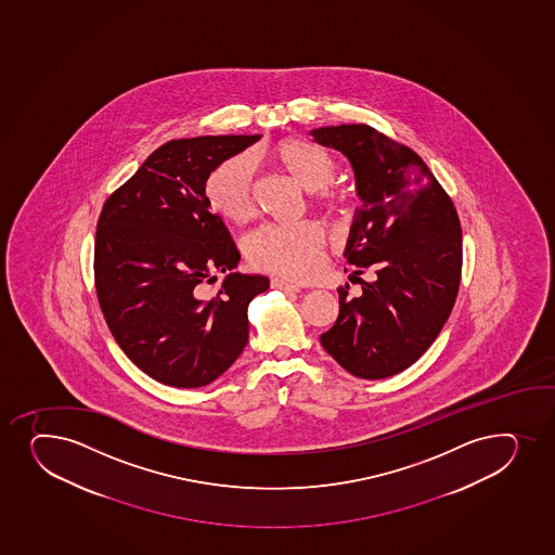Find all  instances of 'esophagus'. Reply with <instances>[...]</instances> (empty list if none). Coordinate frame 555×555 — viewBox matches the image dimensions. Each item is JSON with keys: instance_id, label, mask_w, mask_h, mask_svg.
Returning a JSON list of instances; mask_svg holds the SVG:
<instances>
[{"instance_id": "1", "label": "esophagus", "mask_w": 555, "mask_h": 555, "mask_svg": "<svg viewBox=\"0 0 555 555\" xmlns=\"http://www.w3.org/2000/svg\"><path fill=\"white\" fill-rule=\"evenodd\" d=\"M271 286H273L274 289H281V292H300V287L295 286L292 282L282 281V279H273V281H271Z\"/></svg>"}]
</instances>
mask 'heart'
<instances>
[{"label":"heart","mask_w":555,"mask_h":555,"mask_svg":"<svg viewBox=\"0 0 555 555\" xmlns=\"http://www.w3.org/2000/svg\"><path fill=\"white\" fill-rule=\"evenodd\" d=\"M263 159L292 183L315 196L324 209H334L335 196L324 186L335 176V159L326 150L305 139H284L263 150ZM205 197L210 210L221 220L244 225L255 215L253 172L244 155H234L209 173ZM326 236L311 223L289 227H266L250 236L245 247L249 262L268 273L282 274L293 281H305L321 266Z\"/></svg>","instance_id":"b5f03b06"}]
</instances>
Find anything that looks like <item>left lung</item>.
<instances>
[{
    "mask_svg": "<svg viewBox=\"0 0 555 555\" xmlns=\"http://www.w3.org/2000/svg\"><path fill=\"white\" fill-rule=\"evenodd\" d=\"M317 143L352 167L359 205L343 257L374 273L361 295L339 289V315L321 335L337 363L361 379L400 374L438 337L459 293L462 229L453 202L424 159L366 125L321 126Z\"/></svg>",
    "mask_w": 555,
    "mask_h": 555,
    "instance_id": "1",
    "label": "left lung"
}]
</instances>
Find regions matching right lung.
Masks as SVG:
<instances>
[{
	"mask_svg": "<svg viewBox=\"0 0 555 555\" xmlns=\"http://www.w3.org/2000/svg\"><path fill=\"white\" fill-rule=\"evenodd\" d=\"M262 135H203L163 144L102 207L95 242L96 297L122 352L155 382L205 387L244 352L250 300L263 274H242L240 253L205 181ZM228 274L215 298L205 281Z\"/></svg>",
	"mask_w": 555,
	"mask_h": 555,
	"instance_id": "obj_1",
	"label": "right lung"
}]
</instances>
